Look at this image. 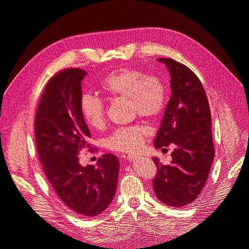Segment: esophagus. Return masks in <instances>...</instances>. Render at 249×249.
<instances>
[{
    "mask_svg": "<svg viewBox=\"0 0 249 249\" xmlns=\"http://www.w3.org/2000/svg\"><path fill=\"white\" fill-rule=\"evenodd\" d=\"M136 158H137V156L134 155V154H129L126 156V159L129 161H134L135 159H136Z\"/></svg>",
    "mask_w": 249,
    "mask_h": 249,
    "instance_id": "34e87169",
    "label": "esophagus"
}]
</instances>
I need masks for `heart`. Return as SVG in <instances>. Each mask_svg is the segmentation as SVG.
Returning <instances> with one entry per match:
<instances>
[{
	"mask_svg": "<svg viewBox=\"0 0 249 249\" xmlns=\"http://www.w3.org/2000/svg\"><path fill=\"white\" fill-rule=\"evenodd\" d=\"M101 90L111 99L129 102L133 114L150 119L161 114L166 102L163 83L138 70L119 69L110 72L102 81ZM80 107L87 124L94 130H102L106 124V109L103 102L85 94L82 96ZM148 134L146 127L140 124L124 126L113 132L105 141V145L113 152L134 153L141 148Z\"/></svg>",
	"mask_w": 249,
	"mask_h": 249,
	"instance_id": "obj_1",
	"label": "heart"
}]
</instances>
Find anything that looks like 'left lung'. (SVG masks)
I'll return each mask as SVG.
<instances>
[{"label": "left lung", "mask_w": 249, "mask_h": 249, "mask_svg": "<svg viewBox=\"0 0 249 249\" xmlns=\"http://www.w3.org/2000/svg\"><path fill=\"white\" fill-rule=\"evenodd\" d=\"M158 61L170 74L171 95L154 142L156 148L175 145L170 165L155 157L154 191L163 203L180 208L196 199L214 160L212 120L201 82L190 69L170 58Z\"/></svg>", "instance_id": "8db88e82"}]
</instances>
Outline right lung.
<instances>
[{
    "label": "right lung",
    "instance_id": "obj_1",
    "mask_svg": "<svg viewBox=\"0 0 249 249\" xmlns=\"http://www.w3.org/2000/svg\"><path fill=\"white\" fill-rule=\"evenodd\" d=\"M87 72L69 69L46 86L35 117L37 153L47 178L66 207L82 217L101 214L116 191L119 160L103 155L95 165L82 166L78 154L89 148L90 131L82 115L81 83Z\"/></svg>",
    "mask_w": 249,
    "mask_h": 249
}]
</instances>
